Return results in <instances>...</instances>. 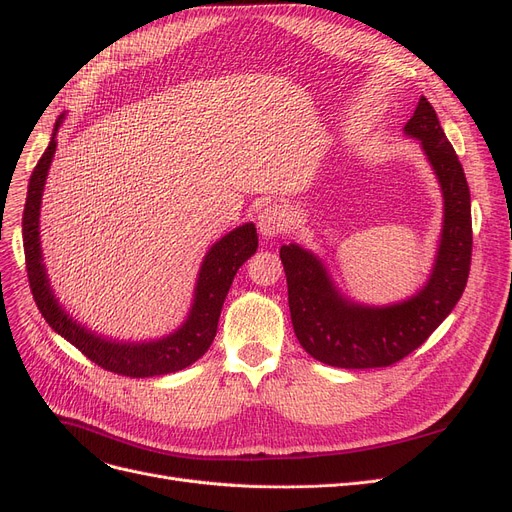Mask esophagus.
<instances>
[{
    "label": "esophagus",
    "instance_id": "1",
    "mask_svg": "<svg viewBox=\"0 0 512 512\" xmlns=\"http://www.w3.org/2000/svg\"><path fill=\"white\" fill-rule=\"evenodd\" d=\"M290 224H292V215L286 205H278V203L267 205L257 215V228L263 238H272L286 232Z\"/></svg>",
    "mask_w": 512,
    "mask_h": 512
}]
</instances>
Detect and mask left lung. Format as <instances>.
Listing matches in <instances>:
<instances>
[{
	"label": "left lung",
	"instance_id": "8db88e82",
	"mask_svg": "<svg viewBox=\"0 0 512 512\" xmlns=\"http://www.w3.org/2000/svg\"><path fill=\"white\" fill-rule=\"evenodd\" d=\"M405 134L419 141L444 205L432 270L417 292L388 305L359 303L338 288L319 255L297 242L280 247L294 334L313 359L332 367H386L407 357L450 315L467 286L473 247L469 184L425 97Z\"/></svg>",
	"mask_w": 512,
	"mask_h": 512
}]
</instances>
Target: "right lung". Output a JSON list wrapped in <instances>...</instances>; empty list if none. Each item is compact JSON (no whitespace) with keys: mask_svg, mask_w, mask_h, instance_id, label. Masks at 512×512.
I'll list each match as a JSON object with an SVG mask.
<instances>
[{"mask_svg":"<svg viewBox=\"0 0 512 512\" xmlns=\"http://www.w3.org/2000/svg\"><path fill=\"white\" fill-rule=\"evenodd\" d=\"M64 118L66 114H62L56 126H53L51 141L31 174L22 215L26 274H29L33 297L41 315L51 330H56L64 340L74 344L80 353L118 375L153 378V375H168L193 365L207 353L215 332H218V319L238 267L257 251L255 224H242L209 247L199 267L191 309H188L184 321L176 330L149 340H118L97 334L76 321L60 303L49 282L41 251V197L53 155H56V137Z\"/></svg>","mask_w":512,"mask_h":512,"instance_id":"obj_1","label":"right lung"}]
</instances>
